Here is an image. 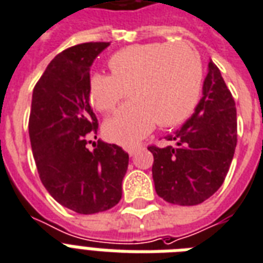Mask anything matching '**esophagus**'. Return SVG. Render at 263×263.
<instances>
[{"instance_id": "1", "label": "esophagus", "mask_w": 263, "mask_h": 263, "mask_svg": "<svg viewBox=\"0 0 263 263\" xmlns=\"http://www.w3.org/2000/svg\"><path fill=\"white\" fill-rule=\"evenodd\" d=\"M140 149H141V146H130V148L127 149V153H129L130 156H134Z\"/></svg>"}]
</instances>
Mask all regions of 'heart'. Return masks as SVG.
I'll use <instances>...</instances> for the list:
<instances>
[{"instance_id":"obj_1","label":"heart","mask_w":263,"mask_h":263,"mask_svg":"<svg viewBox=\"0 0 263 263\" xmlns=\"http://www.w3.org/2000/svg\"><path fill=\"white\" fill-rule=\"evenodd\" d=\"M111 74L93 73L88 81L89 102L110 112L125 98L132 102L104 123L111 141L130 146L148 136L155 123L167 127L183 122L198 102L202 64L187 43H144L110 57Z\"/></svg>"}]
</instances>
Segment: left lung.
I'll list each match as a JSON object with an SVG mask.
<instances>
[{"instance_id":"obj_1","label":"left lung","mask_w":263,"mask_h":263,"mask_svg":"<svg viewBox=\"0 0 263 263\" xmlns=\"http://www.w3.org/2000/svg\"><path fill=\"white\" fill-rule=\"evenodd\" d=\"M236 107L218 68L209 61L202 98L179 129L175 145L149 146L157 195L170 203L191 206L220 189L236 146Z\"/></svg>"}]
</instances>
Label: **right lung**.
<instances>
[{"label": "right lung", "instance_id": "1", "mask_svg": "<svg viewBox=\"0 0 263 263\" xmlns=\"http://www.w3.org/2000/svg\"><path fill=\"white\" fill-rule=\"evenodd\" d=\"M108 46L95 42L62 51L32 92L28 130L42 183L57 202L80 215L108 211L121 201L129 164L118 145L98 140L93 149L87 146L98 130L88 96L89 72Z\"/></svg>", "mask_w": 263, "mask_h": 263}]
</instances>
